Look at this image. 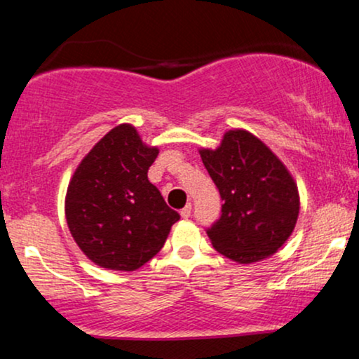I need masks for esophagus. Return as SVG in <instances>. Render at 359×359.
Segmentation results:
<instances>
[{
    "label": "esophagus",
    "mask_w": 359,
    "mask_h": 359,
    "mask_svg": "<svg viewBox=\"0 0 359 359\" xmlns=\"http://www.w3.org/2000/svg\"><path fill=\"white\" fill-rule=\"evenodd\" d=\"M191 212H192V204L187 203V204H185V208L182 209V211H180V216H182L184 219H187V217L191 216Z\"/></svg>",
    "instance_id": "34e87169"
}]
</instances>
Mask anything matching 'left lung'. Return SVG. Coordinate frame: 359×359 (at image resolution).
<instances>
[{"label": "left lung", "mask_w": 359, "mask_h": 359, "mask_svg": "<svg viewBox=\"0 0 359 359\" xmlns=\"http://www.w3.org/2000/svg\"><path fill=\"white\" fill-rule=\"evenodd\" d=\"M199 154L224 201L221 217L208 229L214 248L241 265L277 253L300 211L297 184L282 160L240 128L226 131L217 148Z\"/></svg>", "instance_id": "1"}]
</instances>
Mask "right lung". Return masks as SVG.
<instances>
[{"label": "right lung", "instance_id": "add662e5", "mask_svg": "<svg viewBox=\"0 0 359 359\" xmlns=\"http://www.w3.org/2000/svg\"><path fill=\"white\" fill-rule=\"evenodd\" d=\"M158 148L133 125L114 126L81 160L65 196L74 241L106 270L133 271L162 250L179 212L148 180Z\"/></svg>", "mask_w": 359, "mask_h": 359}]
</instances>
